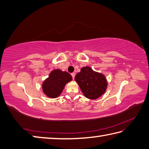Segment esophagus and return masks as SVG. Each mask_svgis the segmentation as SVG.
<instances>
[{"label":"esophagus","instance_id":"obj_1","mask_svg":"<svg viewBox=\"0 0 149 149\" xmlns=\"http://www.w3.org/2000/svg\"><path fill=\"white\" fill-rule=\"evenodd\" d=\"M71 75H72V78H73V79H74V77H75V73L74 72V73H72L71 74Z\"/></svg>","mask_w":149,"mask_h":149}]
</instances>
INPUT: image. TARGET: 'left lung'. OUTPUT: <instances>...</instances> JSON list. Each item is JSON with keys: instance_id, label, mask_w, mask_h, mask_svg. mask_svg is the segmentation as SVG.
<instances>
[{"instance_id": "8db88e82", "label": "left lung", "mask_w": 149, "mask_h": 149, "mask_svg": "<svg viewBox=\"0 0 149 149\" xmlns=\"http://www.w3.org/2000/svg\"><path fill=\"white\" fill-rule=\"evenodd\" d=\"M84 96L90 100H95L105 92L107 81L103 74L94 72L89 66L83 67L75 77Z\"/></svg>"}]
</instances>
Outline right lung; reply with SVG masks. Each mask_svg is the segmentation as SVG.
I'll return each mask as SVG.
<instances>
[{
	"label": "right lung",
	"mask_w": 149,
	"mask_h": 149,
	"mask_svg": "<svg viewBox=\"0 0 149 149\" xmlns=\"http://www.w3.org/2000/svg\"><path fill=\"white\" fill-rule=\"evenodd\" d=\"M72 80V77L69 73L59 69L54 70L43 81L42 91L48 97L56 98L62 93L66 84Z\"/></svg>",
	"instance_id": "add662e5"
}]
</instances>
